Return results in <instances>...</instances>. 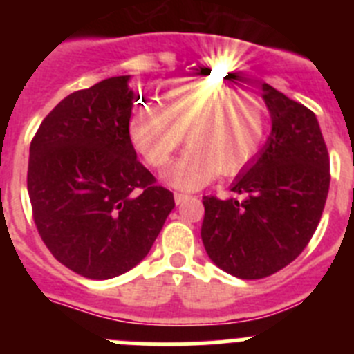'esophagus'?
Instances as JSON below:
<instances>
[{
	"instance_id": "1",
	"label": "esophagus",
	"mask_w": 354,
	"mask_h": 354,
	"mask_svg": "<svg viewBox=\"0 0 354 354\" xmlns=\"http://www.w3.org/2000/svg\"><path fill=\"white\" fill-rule=\"evenodd\" d=\"M174 198H175V204L179 205V204H183L184 200H187V198H189V196H187V195H184V193H175V195H174Z\"/></svg>"
}]
</instances>
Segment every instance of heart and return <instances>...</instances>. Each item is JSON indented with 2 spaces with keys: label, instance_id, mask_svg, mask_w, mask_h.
Returning <instances> with one entry per match:
<instances>
[{
  "label": "heart",
  "instance_id": "1",
  "mask_svg": "<svg viewBox=\"0 0 354 354\" xmlns=\"http://www.w3.org/2000/svg\"><path fill=\"white\" fill-rule=\"evenodd\" d=\"M159 106L138 104L127 134L150 167L167 165L183 142L187 149L165 171L171 186L195 192L221 175L245 170L264 145L270 113L261 97L209 80H183L158 97Z\"/></svg>",
  "mask_w": 354,
  "mask_h": 354
}]
</instances>
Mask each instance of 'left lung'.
I'll list each match as a JSON object with an SVG mask.
<instances>
[{
	"label": "left lung",
	"mask_w": 354,
	"mask_h": 354,
	"mask_svg": "<svg viewBox=\"0 0 354 354\" xmlns=\"http://www.w3.org/2000/svg\"><path fill=\"white\" fill-rule=\"evenodd\" d=\"M261 88L270 138L232 183L243 198L204 196L200 232L209 259L243 280L270 277L298 257L330 189V156L315 115L271 84Z\"/></svg>",
	"instance_id": "1"
}]
</instances>
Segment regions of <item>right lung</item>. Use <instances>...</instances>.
<instances>
[{"instance_id":"add662e5","label":"right lung","mask_w":354,"mask_h":354,"mask_svg":"<svg viewBox=\"0 0 354 354\" xmlns=\"http://www.w3.org/2000/svg\"><path fill=\"white\" fill-rule=\"evenodd\" d=\"M129 81L108 77L67 95L30 145L28 193L40 237L56 261L90 280L140 264L175 207L127 134L136 97Z\"/></svg>"}]
</instances>
